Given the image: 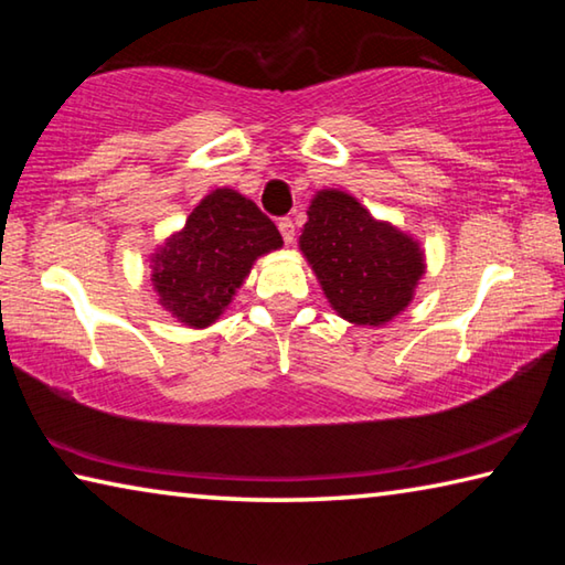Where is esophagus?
I'll return each mask as SVG.
<instances>
[{"label":"esophagus","instance_id":"obj_1","mask_svg":"<svg viewBox=\"0 0 565 565\" xmlns=\"http://www.w3.org/2000/svg\"><path fill=\"white\" fill-rule=\"evenodd\" d=\"M276 226H279L284 242L291 244L294 242V222H291V218L289 216H281L279 222H276Z\"/></svg>","mask_w":565,"mask_h":565}]
</instances>
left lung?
<instances>
[{
	"mask_svg": "<svg viewBox=\"0 0 565 565\" xmlns=\"http://www.w3.org/2000/svg\"><path fill=\"white\" fill-rule=\"evenodd\" d=\"M299 244L333 309L361 327H379L404 311L424 274L414 238L376 222L337 189L313 199Z\"/></svg>",
	"mask_w": 565,
	"mask_h": 565,
	"instance_id": "1",
	"label": "left lung"
}]
</instances>
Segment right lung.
Wrapping results in <instances>:
<instances>
[{
    "instance_id": "1",
    "label": "right lung",
    "mask_w": 565,
    "mask_h": 565,
    "mask_svg": "<svg viewBox=\"0 0 565 565\" xmlns=\"http://www.w3.org/2000/svg\"><path fill=\"white\" fill-rule=\"evenodd\" d=\"M281 234L259 206L232 189H216L189 214L184 228L154 256V289L167 311L189 327H209Z\"/></svg>"
}]
</instances>
